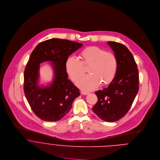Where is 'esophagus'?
Here are the masks:
<instances>
[{"mask_svg":"<svg viewBox=\"0 0 160 160\" xmlns=\"http://www.w3.org/2000/svg\"><path fill=\"white\" fill-rule=\"evenodd\" d=\"M81 94H82V95H86L89 94V93H88V92H87L81 91Z\"/></svg>","mask_w":160,"mask_h":160,"instance_id":"34e87169","label":"esophagus"}]
</instances>
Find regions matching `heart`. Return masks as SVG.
Returning a JSON list of instances; mask_svg holds the SVG:
<instances>
[{"instance_id":"heart-1","label":"heart","mask_w":160,"mask_h":160,"mask_svg":"<svg viewBox=\"0 0 160 160\" xmlns=\"http://www.w3.org/2000/svg\"><path fill=\"white\" fill-rule=\"evenodd\" d=\"M80 61L76 57H69L65 63L66 71L72 81H76L84 72V66H89V74L79 78L76 85L82 90L91 91L102 82L103 86L112 82L116 75L118 62L111 52L97 46H89L80 53Z\"/></svg>"}]
</instances>
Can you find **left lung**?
<instances>
[{
  "mask_svg": "<svg viewBox=\"0 0 160 160\" xmlns=\"http://www.w3.org/2000/svg\"><path fill=\"white\" fill-rule=\"evenodd\" d=\"M116 56L118 67L116 75L109 86L95 93L98 101L92 108L101 119L116 121L129 110L138 91V71L134 58L122 44L109 41Z\"/></svg>",
  "mask_w": 160,
  "mask_h": 160,
  "instance_id": "obj_1",
  "label": "left lung"
}]
</instances>
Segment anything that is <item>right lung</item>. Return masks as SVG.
<instances>
[{
  "label": "right lung",
  "instance_id": "obj_1",
  "mask_svg": "<svg viewBox=\"0 0 160 160\" xmlns=\"http://www.w3.org/2000/svg\"><path fill=\"white\" fill-rule=\"evenodd\" d=\"M82 44L53 38L39 43L34 49L24 72V92L35 114L42 120L57 121L68 113L79 89L68 79L65 63ZM52 62L54 79L48 87L38 86L39 64Z\"/></svg>",
  "mask_w": 160,
  "mask_h": 160
}]
</instances>
